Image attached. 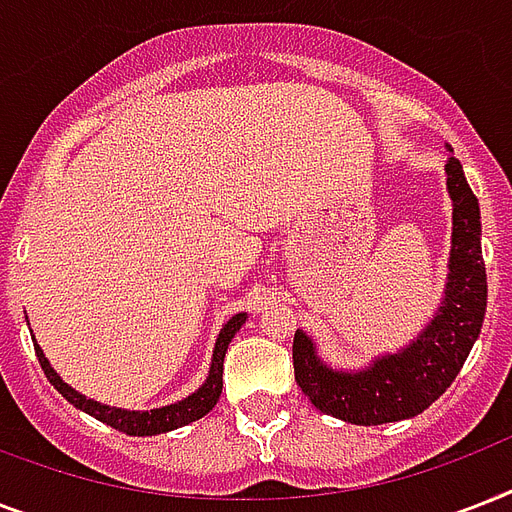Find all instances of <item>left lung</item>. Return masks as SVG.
<instances>
[{
	"mask_svg": "<svg viewBox=\"0 0 512 512\" xmlns=\"http://www.w3.org/2000/svg\"><path fill=\"white\" fill-rule=\"evenodd\" d=\"M444 170L452 199V249L436 316L409 345L377 356L364 369H335L319 356L313 337L297 329L292 345L295 380L319 412L350 425L417 417L452 385L481 335L486 313L481 209L452 148Z\"/></svg>",
	"mask_w": 512,
	"mask_h": 512,
	"instance_id": "8db88e82",
	"label": "left lung"
}]
</instances>
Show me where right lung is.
<instances>
[{
	"instance_id": "add662e5",
	"label": "right lung",
	"mask_w": 512,
	"mask_h": 512,
	"mask_svg": "<svg viewBox=\"0 0 512 512\" xmlns=\"http://www.w3.org/2000/svg\"><path fill=\"white\" fill-rule=\"evenodd\" d=\"M244 321H247V313H236V316H231V319L223 324V329H220V335H217L215 340V350H212V364H209L207 380L201 382L199 390H193L191 396H185L183 401L159 406V409H146V412L106 406L100 404V401H95V398L82 396L79 390H74L68 382H63V377L52 369V364L47 361V356H44V350L36 345L34 335H31V340H34L36 358H39V364H42L47 380L52 382V388L58 390L68 404H74L76 409H82V412H87L90 417L106 422V425L116 428L119 433H127V436H159V433H170V430L183 428L188 422L201 420V417L217 404V398L223 393L225 350H228V342L233 340V335L244 327Z\"/></svg>"
}]
</instances>
